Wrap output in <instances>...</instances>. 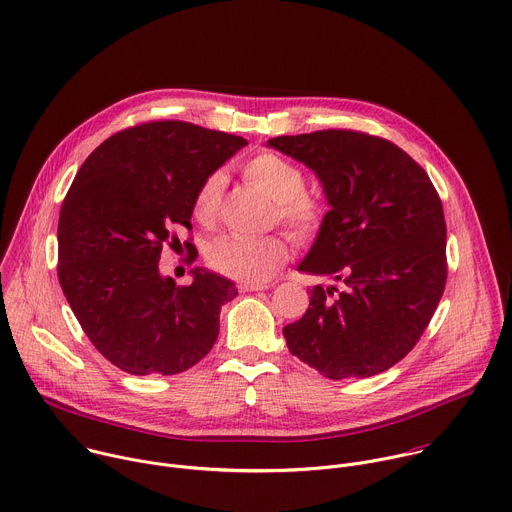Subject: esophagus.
<instances>
[{
  "mask_svg": "<svg viewBox=\"0 0 512 512\" xmlns=\"http://www.w3.org/2000/svg\"><path fill=\"white\" fill-rule=\"evenodd\" d=\"M265 289H269V285H265V283H241V285H239V291H241V293L265 291Z\"/></svg>",
  "mask_w": 512,
  "mask_h": 512,
  "instance_id": "obj_1",
  "label": "esophagus"
}]
</instances>
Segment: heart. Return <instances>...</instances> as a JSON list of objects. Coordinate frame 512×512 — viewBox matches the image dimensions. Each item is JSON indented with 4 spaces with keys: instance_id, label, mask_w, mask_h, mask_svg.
I'll use <instances>...</instances> for the list:
<instances>
[{
    "instance_id": "1",
    "label": "heart",
    "mask_w": 512,
    "mask_h": 512,
    "mask_svg": "<svg viewBox=\"0 0 512 512\" xmlns=\"http://www.w3.org/2000/svg\"><path fill=\"white\" fill-rule=\"evenodd\" d=\"M241 173L251 185L275 201V221H279L295 241L311 243L323 233L329 211L321 199L305 193L307 177L301 166L277 152L263 150L243 162ZM223 193L225 175L219 170L207 175L197 187L191 213L201 227L213 229L217 225ZM205 257L213 271L229 279L261 283L285 265L289 259V243L281 235L261 239L227 235L211 241Z\"/></svg>"
}]
</instances>
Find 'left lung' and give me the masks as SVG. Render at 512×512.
I'll list each match as a JSON object with an SVG mask.
<instances>
[{
  "instance_id": "8db88e82",
  "label": "left lung",
  "mask_w": 512,
  "mask_h": 512,
  "mask_svg": "<svg viewBox=\"0 0 512 512\" xmlns=\"http://www.w3.org/2000/svg\"><path fill=\"white\" fill-rule=\"evenodd\" d=\"M269 146L307 164L331 205L299 271L337 281L309 289L287 348L329 380L370 378L412 352L444 293L446 221L426 170L394 142L329 128Z\"/></svg>"
}]
</instances>
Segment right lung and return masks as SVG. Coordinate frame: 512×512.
Here are the masks:
<instances>
[{"label": "right lung", "mask_w": 512, "mask_h": 512, "mask_svg": "<svg viewBox=\"0 0 512 512\" xmlns=\"http://www.w3.org/2000/svg\"><path fill=\"white\" fill-rule=\"evenodd\" d=\"M247 140L183 120H152L106 138L80 166L58 223V279L94 348L134 376H173L217 342L229 279L195 269L191 285L158 273L162 247L191 231L201 181ZM185 241L187 263L197 259Z\"/></svg>", "instance_id": "obj_1"}]
</instances>
